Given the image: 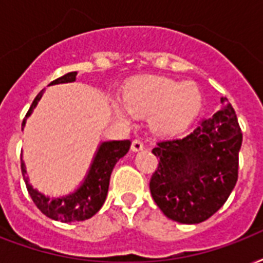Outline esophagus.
<instances>
[{"instance_id":"1","label":"esophagus","mask_w":263,"mask_h":263,"mask_svg":"<svg viewBox=\"0 0 263 263\" xmlns=\"http://www.w3.org/2000/svg\"><path fill=\"white\" fill-rule=\"evenodd\" d=\"M143 147H145V145H143V142L140 139H135L132 142V150H134V152H139V150H142Z\"/></svg>"}]
</instances>
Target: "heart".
<instances>
[{
	"instance_id": "heart-1",
	"label": "heart",
	"mask_w": 263,
	"mask_h": 263,
	"mask_svg": "<svg viewBox=\"0 0 263 263\" xmlns=\"http://www.w3.org/2000/svg\"><path fill=\"white\" fill-rule=\"evenodd\" d=\"M123 100L131 113L150 116V125L157 134L175 135L193 121L201 106V93L193 84L142 77L127 88ZM117 113L124 117L121 110Z\"/></svg>"
}]
</instances>
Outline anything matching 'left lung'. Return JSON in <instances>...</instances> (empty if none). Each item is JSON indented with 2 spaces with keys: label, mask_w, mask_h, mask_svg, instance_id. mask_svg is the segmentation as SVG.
<instances>
[{
  "label": "left lung",
  "mask_w": 263,
  "mask_h": 263,
  "mask_svg": "<svg viewBox=\"0 0 263 263\" xmlns=\"http://www.w3.org/2000/svg\"><path fill=\"white\" fill-rule=\"evenodd\" d=\"M220 103L223 107L189 135L160 140L152 150L158 167L150 178V193L170 219L189 225L207 220L236 186L243 134L225 96Z\"/></svg>",
  "instance_id": "8db88e82"
}]
</instances>
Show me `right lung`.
Returning a JSON list of instances; mask_svg holds the SVG:
<instances>
[{
    "mask_svg": "<svg viewBox=\"0 0 263 263\" xmlns=\"http://www.w3.org/2000/svg\"><path fill=\"white\" fill-rule=\"evenodd\" d=\"M76 76H77V71L67 73L63 77L53 80L51 85L52 84L71 83L76 80ZM43 93L44 89L33 100L29 111L26 113V117L23 118L22 129L25 127L26 118L31 114L38 100L41 99ZM129 147H131V140L128 139L111 140V142L102 143L83 186L76 193L70 194L67 197L53 198V200L45 197L44 194L34 190L29 185L27 178H26V187H27L30 197L37 205L38 210L51 219L60 220V222H77V220L80 222V220L89 219L91 216H93L99 211L100 207L105 203L107 190H109L111 171L118 160L128 153ZM22 172L25 174V164L23 163H22Z\"/></svg>",
    "mask_w": 263,
    "mask_h": 263,
    "instance_id": "right-lung-1",
    "label": "right lung"
}]
</instances>
